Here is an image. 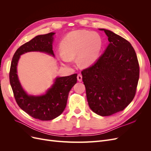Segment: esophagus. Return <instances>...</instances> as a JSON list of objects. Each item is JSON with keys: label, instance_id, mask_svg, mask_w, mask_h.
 <instances>
[{"label": "esophagus", "instance_id": "34e87169", "mask_svg": "<svg viewBox=\"0 0 151 151\" xmlns=\"http://www.w3.org/2000/svg\"><path fill=\"white\" fill-rule=\"evenodd\" d=\"M77 80H78V81L79 82H81L82 81V79H83V77H82V75L81 74H78V75H77Z\"/></svg>", "mask_w": 151, "mask_h": 151}]
</instances>
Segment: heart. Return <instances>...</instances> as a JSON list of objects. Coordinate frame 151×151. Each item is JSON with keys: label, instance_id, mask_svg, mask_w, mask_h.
Segmentation results:
<instances>
[{"label": "heart", "instance_id": "b5f03b06", "mask_svg": "<svg viewBox=\"0 0 151 151\" xmlns=\"http://www.w3.org/2000/svg\"><path fill=\"white\" fill-rule=\"evenodd\" d=\"M102 47L99 34L87 31H76L67 35L60 43L62 60L67 63L77 55L81 65L88 66L98 58Z\"/></svg>", "mask_w": 151, "mask_h": 151}]
</instances>
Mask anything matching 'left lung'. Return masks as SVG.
I'll list each match as a JSON object with an SVG mask.
<instances>
[{"label": "left lung", "instance_id": "8db88e82", "mask_svg": "<svg viewBox=\"0 0 151 151\" xmlns=\"http://www.w3.org/2000/svg\"><path fill=\"white\" fill-rule=\"evenodd\" d=\"M100 30L106 33L109 43L97 61L81 73L90 108L105 116L123 111L132 102L140 70L130 42L111 31Z\"/></svg>", "mask_w": 151, "mask_h": 151}]
</instances>
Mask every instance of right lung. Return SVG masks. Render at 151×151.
<instances>
[{
    "label": "right lung",
    "instance_id": "right-lung-1",
    "mask_svg": "<svg viewBox=\"0 0 151 151\" xmlns=\"http://www.w3.org/2000/svg\"><path fill=\"white\" fill-rule=\"evenodd\" d=\"M54 33L38 35L18 48L12 57L9 81L14 96L22 110L36 119L51 120L60 115L66 107L69 91L77 83V74L57 77L45 95L28 96L22 88L17 75V65L20 55L28 52H42L54 56L52 48Z\"/></svg>",
    "mask_w": 151,
    "mask_h": 151
}]
</instances>
